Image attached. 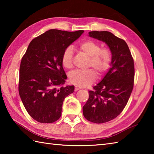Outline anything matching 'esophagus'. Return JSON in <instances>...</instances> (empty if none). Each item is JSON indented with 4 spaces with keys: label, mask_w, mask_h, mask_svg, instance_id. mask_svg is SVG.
I'll list each match as a JSON object with an SVG mask.
<instances>
[{
    "label": "esophagus",
    "mask_w": 154,
    "mask_h": 154,
    "mask_svg": "<svg viewBox=\"0 0 154 154\" xmlns=\"http://www.w3.org/2000/svg\"><path fill=\"white\" fill-rule=\"evenodd\" d=\"M81 87H79V86H75V91H78V90H79V89H81Z\"/></svg>",
    "instance_id": "esophagus-1"
}]
</instances>
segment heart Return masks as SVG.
I'll return each instance as SVG.
<instances>
[{
    "instance_id": "heart-1",
    "label": "heart",
    "mask_w": 154,
    "mask_h": 154,
    "mask_svg": "<svg viewBox=\"0 0 154 154\" xmlns=\"http://www.w3.org/2000/svg\"><path fill=\"white\" fill-rule=\"evenodd\" d=\"M78 48L81 52L89 57L87 67H93L100 76L109 69L112 60V54L109 48L101 47L99 42L92 40L81 42ZM73 48L69 45L65 49L62 54L61 63L65 68L70 69L73 67ZM94 70L90 68L86 70H75L71 72L69 74L70 83L80 87L89 85L97 77V73Z\"/></svg>"
}]
</instances>
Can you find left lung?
I'll use <instances>...</instances> for the list:
<instances>
[{
  "label": "left lung",
  "instance_id": "1",
  "mask_svg": "<svg viewBox=\"0 0 154 154\" xmlns=\"http://www.w3.org/2000/svg\"><path fill=\"white\" fill-rule=\"evenodd\" d=\"M91 37L103 41L112 53V67L103 80L89 91L83 107V115L91 122L105 123L122 112L132 93L134 63L126 42L107 31H91Z\"/></svg>",
  "mask_w": 154,
  "mask_h": 154
}]
</instances>
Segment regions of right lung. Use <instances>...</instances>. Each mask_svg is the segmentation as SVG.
<instances>
[{
    "instance_id": "obj_1",
    "label": "right lung",
    "mask_w": 154,
    "mask_h": 154,
    "mask_svg": "<svg viewBox=\"0 0 154 154\" xmlns=\"http://www.w3.org/2000/svg\"><path fill=\"white\" fill-rule=\"evenodd\" d=\"M83 32L51 29L33 39L22 56L19 94L28 113L39 122L57 121L65 98L73 92V85L61 87L67 79L61 55Z\"/></svg>"
}]
</instances>
